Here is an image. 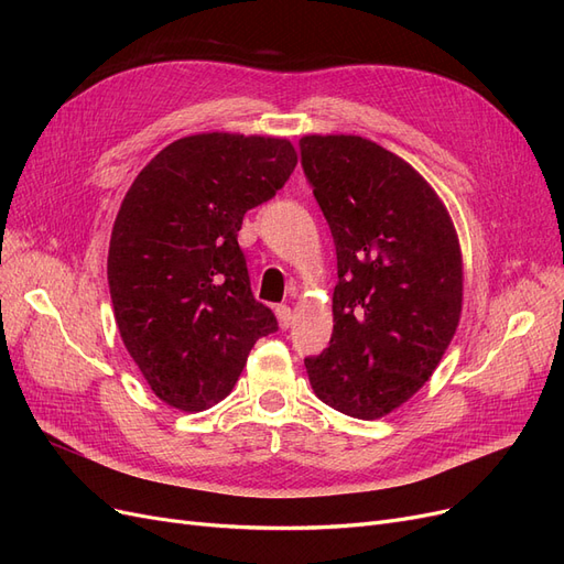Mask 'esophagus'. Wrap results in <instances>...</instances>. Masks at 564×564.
Listing matches in <instances>:
<instances>
[{
    "label": "esophagus",
    "mask_w": 564,
    "mask_h": 564,
    "mask_svg": "<svg viewBox=\"0 0 564 564\" xmlns=\"http://www.w3.org/2000/svg\"><path fill=\"white\" fill-rule=\"evenodd\" d=\"M275 315H278V322H280V327H282V329H289V327H292V319H294V315H292V308H289V305H278V308H275Z\"/></svg>",
    "instance_id": "obj_1"
}]
</instances>
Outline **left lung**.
<instances>
[{
    "mask_svg": "<svg viewBox=\"0 0 564 564\" xmlns=\"http://www.w3.org/2000/svg\"><path fill=\"white\" fill-rule=\"evenodd\" d=\"M338 282L329 348L305 357L315 395L381 419L433 377L458 327L464 265L452 218L412 164L362 135H303Z\"/></svg>",
    "mask_w": 564,
    "mask_h": 564,
    "instance_id": "left-lung-1",
    "label": "left lung"
}]
</instances>
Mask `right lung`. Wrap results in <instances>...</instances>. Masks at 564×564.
<instances>
[{
    "instance_id": "add662e5",
    "label": "right lung",
    "mask_w": 564,
    "mask_h": 564,
    "mask_svg": "<svg viewBox=\"0 0 564 564\" xmlns=\"http://www.w3.org/2000/svg\"><path fill=\"white\" fill-rule=\"evenodd\" d=\"M296 162L286 139L185 135L124 195L108 251L110 299L129 355L169 406L202 412L224 400L256 340L278 332L251 294L237 232Z\"/></svg>"
}]
</instances>
